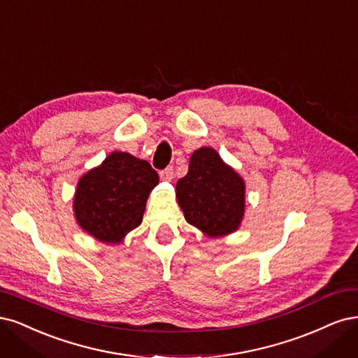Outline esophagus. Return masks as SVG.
<instances>
[{
	"mask_svg": "<svg viewBox=\"0 0 358 358\" xmlns=\"http://www.w3.org/2000/svg\"><path fill=\"white\" fill-rule=\"evenodd\" d=\"M160 178H162L164 181H171L172 178H174V168L168 166V168L160 171Z\"/></svg>",
	"mask_w": 358,
	"mask_h": 358,
	"instance_id": "obj_1",
	"label": "esophagus"
}]
</instances>
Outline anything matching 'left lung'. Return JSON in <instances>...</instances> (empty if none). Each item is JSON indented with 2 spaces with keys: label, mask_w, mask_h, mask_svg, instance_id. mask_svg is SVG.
Wrapping results in <instances>:
<instances>
[{
  "label": "left lung",
  "mask_w": 358,
  "mask_h": 358,
  "mask_svg": "<svg viewBox=\"0 0 358 358\" xmlns=\"http://www.w3.org/2000/svg\"><path fill=\"white\" fill-rule=\"evenodd\" d=\"M184 218L210 236L238 229L244 215L245 186L215 150L202 147L192 155L189 172L177 182Z\"/></svg>",
  "instance_id": "1"
}]
</instances>
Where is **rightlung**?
Masks as SVG:
<instances>
[{"label":"right lung","instance_id":"right-lung-1","mask_svg":"<svg viewBox=\"0 0 358 358\" xmlns=\"http://www.w3.org/2000/svg\"><path fill=\"white\" fill-rule=\"evenodd\" d=\"M159 182L147 160L114 152L78 181L74 213L94 238L116 244L143 222L150 192Z\"/></svg>","mask_w":358,"mask_h":358}]
</instances>
